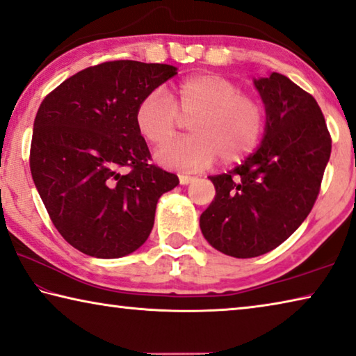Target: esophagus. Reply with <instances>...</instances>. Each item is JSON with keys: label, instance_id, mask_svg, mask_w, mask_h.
<instances>
[{"label": "esophagus", "instance_id": "obj_1", "mask_svg": "<svg viewBox=\"0 0 356 356\" xmlns=\"http://www.w3.org/2000/svg\"><path fill=\"white\" fill-rule=\"evenodd\" d=\"M194 179H195V177H191V175H184V173L179 175V183L181 184H189L194 181Z\"/></svg>", "mask_w": 356, "mask_h": 356}]
</instances>
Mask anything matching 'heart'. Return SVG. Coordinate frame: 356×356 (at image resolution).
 I'll return each instance as SVG.
<instances>
[{
    "mask_svg": "<svg viewBox=\"0 0 356 356\" xmlns=\"http://www.w3.org/2000/svg\"><path fill=\"white\" fill-rule=\"evenodd\" d=\"M181 118L189 120L192 134L162 143L156 159L164 165L200 168L218 157L232 164L252 153L264 134L265 108L235 81L216 74L181 80L170 92L154 88L136 108L137 129L149 143L170 137Z\"/></svg>",
    "mask_w": 356,
    "mask_h": 356,
    "instance_id": "heart-1",
    "label": "heart"
}]
</instances>
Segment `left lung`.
Masks as SVG:
<instances>
[{
    "instance_id": "left-lung-1",
    "label": "left lung",
    "mask_w": 356,
    "mask_h": 356,
    "mask_svg": "<svg viewBox=\"0 0 356 356\" xmlns=\"http://www.w3.org/2000/svg\"><path fill=\"white\" fill-rule=\"evenodd\" d=\"M266 110L265 137L233 170L209 177L216 197L200 216L207 241L250 259L282 244L311 213L331 154L318 104L282 74L254 80Z\"/></svg>"
}]
</instances>
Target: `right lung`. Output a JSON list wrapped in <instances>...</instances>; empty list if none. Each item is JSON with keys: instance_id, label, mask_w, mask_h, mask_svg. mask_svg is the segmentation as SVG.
Returning <instances> with one entry per match:
<instances>
[{"instance_id": "obj_1", "label": "right lung", "mask_w": 356, "mask_h": 356, "mask_svg": "<svg viewBox=\"0 0 356 356\" xmlns=\"http://www.w3.org/2000/svg\"><path fill=\"white\" fill-rule=\"evenodd\" d=\"M177 67L132 60L86 67L49 92L34 118L30 168L56 230L97 259L147 241L159 197L179 183L151 164L138 102Z\"/></svg>"}]
</instances>
